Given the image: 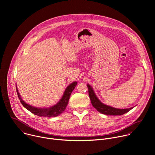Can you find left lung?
Returning a JSON list of instances; mask_svg holds the SVG:
<instances>
[{
    "label": "left lung",
    "instance_id": "obj_1",
    "mask_svg": "<svg viewBox=\"0 0 155 155\" xmlns=\"http://www.w3.org/2000/svg\"><path fill=\"white\" fill-rule=\"evenodd\" d=\"M87 87L89 90V95L90 97V100L91 101V104L93 107L100 113L107 114V115H122L129 111H130L132 108H127V109H117L114 108L109 106H107L102 103L96 97L92 87L89 84H87Z\"/></svg>",
    "mask_w": 155,
    "mask_h": 155
}]
</instances>
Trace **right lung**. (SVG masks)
Returning a JSON list of instances; mask_svg holds the SVG:
<instances>
[{"label":"right lung","instance_id":"add662e5","mask_svg":"<svg viewBox=\"0 0 155 155\" xmlns=\"http://www.w3.org/2000/svg\"><path fill=\"white\" fill-rule=\"evenodd\" d=\"M76 85H77V82H74L71 83L70 85H69V86H68V87L66 89L64 92V94L61 99L60 100V101L58 103V104L54 105V107L48 108H38L30 106L29 105L26 104V103L21 98L16 87V90L21 104L25 108H26L28 110H29L30 112H31L34 114L37 115L38 116L51 117H55L60 115L61 113H63V111H64L68 104L69 99H70L71 92L74 89Z\"/></svg>","mask_w":155,"mask_h":155}]
</instances>
